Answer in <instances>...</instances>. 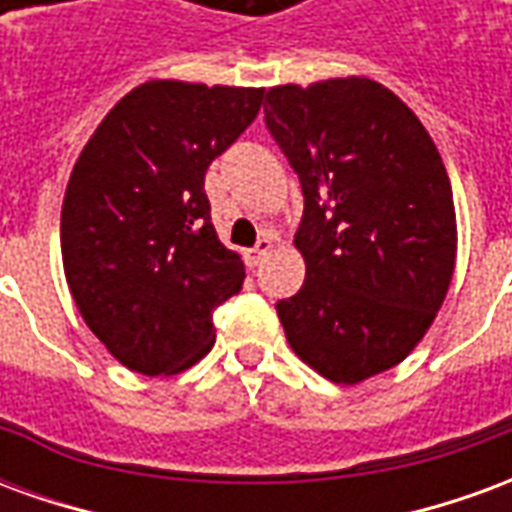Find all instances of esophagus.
<instances>
[{
    "mask_svg": "<svg viewBox=\"0 0 512 512\" xmlns=\"http://www.w3.org/2000/svg\"><path fill=\"white\" fill-rule=\"evenodd\" d=\"M271 249H274V238H271V235H260V238H257V244H255V249H252V255H249V260H252V266H257V263H260V260H263V257L268 255V252H271Z\"/></svg>",
    "mask_w": 512,
    "mask_h": 512,
    "instance_id": "obj_1",
    "label": "esophagus"
}]
</instances>
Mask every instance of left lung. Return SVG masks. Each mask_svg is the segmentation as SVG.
I'll return each mask as SVG.
<instances>
[{
	"label": "left lung",
	"mask_w": 512,
	"mask_h": 512,
	"mask_svg": "<svg viewBox=\"0 0 512 512\" xmlns=\"http://www.w3.org/2000/svg\"><path fill=\"white\" fill-rule=\"evenodd\" d=\"M266 126L304 191L296 249L307 277L277 301L290 348L334 384L400 365L455 271V205L433 139L373 79L282 84Z\"/></svg>",
	"instance_id": "1"
}]
</instances>
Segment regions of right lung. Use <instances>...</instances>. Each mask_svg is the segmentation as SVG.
<instances>
[{"instance_id":"1","label":"right lung","mask_w":512,"mask_h":512,"mask_svg":"<svg viewBox=\"0 0 512 512\" xmlns=\"http://www.w3.org/2000/svg\"><path fill=\"white\" fill-rule=\"evenodd\" d=\"M263 104L255 87L153 79L101 120L65 189L62 266L90 332L120 365L172 376L213 348V310L244 263L211 224L205 172Z\"/></svg>"}]
</instances>
